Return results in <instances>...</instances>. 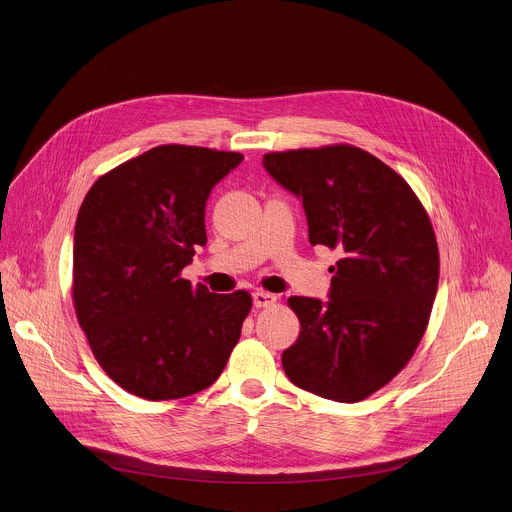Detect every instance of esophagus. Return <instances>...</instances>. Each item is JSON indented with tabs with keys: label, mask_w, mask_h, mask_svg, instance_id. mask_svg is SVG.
<instances>
[{
	"label": "esophagus",
	"mask_w": 512,
	"mask_h": 512,
	"mask_svg": "<svg viewBox=\"0 0 512 512\" xmlns=\"http://www.w3.org/2000/svg\"><path fill=\"white\" fill-rule=\"evenodd\" d=\"M275 302H277V296L271 294V292H263V290L253 292V304H255L257 308H267V306H271V304H275Z\"/></svg>",
	"instance_id": "1"
}]
</instances>
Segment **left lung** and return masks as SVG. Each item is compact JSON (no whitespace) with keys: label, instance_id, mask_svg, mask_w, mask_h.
<instances>
[{"label":"left lung","instance_id":"left-lung-1","mask_svg":"<svg viewBox=\"0 0 512 512\" xmlns=\"http://www.w3.org/2000/svg\"><path fill=\"white\" fill-rule=\"evenodd\" d=\"M263 165L302 198L310 245L341 255L329 302L288 298L300 337L282 355L286 376L359 402L400 374L427 331L439 284L429 214L392 167L353 145L267 153Z\"/></svg>","mask_w":512,"mask_h":512}]
</instances>
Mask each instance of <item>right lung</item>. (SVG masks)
Masks as SVG:
<instances>
[{
	"mask_svg": "<svg viewBox=\"0 0 512 512\" xmlns=\"http://www.w3.org/2000/svg\"><path fill=\"white\" fill-rule=\"evenodd\" d=\"M241 153L161 145L91 185L75 222L73 306L91 353L126 392L175 400L212 386L251 294L183 280L206 245L210 190Z\"/></svg>",
	"mask_w": 512,
	"mask_h": 512,
	"instance_id": "obj_1",
	"label": "right lung"
}]
</instances>
